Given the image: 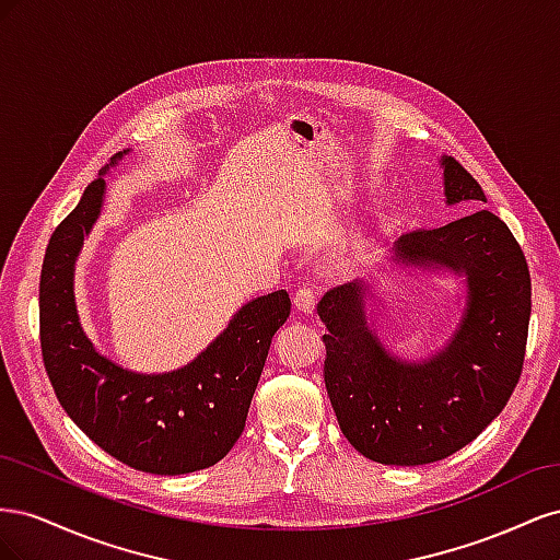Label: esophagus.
Returning a JSON list of instances; mask_svg holds the SVG:
<instances>
[{
    "instance_id": "esophagus-1",
    "label": "esophagus",
    "mask_w": 560,
    "mask_h": 560,
    "mask_svg": "<svg viewBox=\"0 0 560 560\" xmlns=\"http://www.w3.org/2000/svg\"><path fill=\"white\" fill-rule=\"evenodd\" d=\"M294 308L299 313H313V308H315V294H313V290H308V287H303V290H299L294 294Z\"/></svg>"
}]
</instances>
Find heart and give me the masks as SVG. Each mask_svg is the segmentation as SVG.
Returning <instances> with one entry per match:
<instances>
[{"instance_id":"b5f03b06","label":"heart","mask_w":560,"mask_h":560,"mask_svg":"<svg viewBox=\"0 0 560 560\" xmlns=\"http://www.w3.org/2000/svg\"><path fill=\"white\" fill-rule=\"evenodd\" d=\"M401 222V212L395 200H387L383 206H378L366 219V224L360 229V233L354 235L352 241L343 245V249L338 252L336 257V273L341 276H354L362 273L364 268H369L378 259V254L385 245V241L397 231Z\"/></svg>"}]
</instances>
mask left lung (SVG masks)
Returning <instances> with one entry per match:
<instances>
[{
  "label": "left lung",
  "instance_id": "left-lung-1",
  "mask_svg": "<svg viewBox=\"0 0 560 560\" xmlns=\"http://www.w3.org/2000/svg\"><path fill=\"white\" fill-rule=\"evenodd\" d=\"M439 163L448 206L486 202L460 163ZM395 254L401 268L463 278L465 308L444 348L422 362L389 352L369 322L374 294L364 282L334 287L317 313L327 327L325 385L341 432L369 460L413 467L474 442L510 401L528 341L530 273L512 231L488 210L406 233Z\"/></svg>",
  "mask_w": 560,
  "mask_h": 560
}]
</instances>
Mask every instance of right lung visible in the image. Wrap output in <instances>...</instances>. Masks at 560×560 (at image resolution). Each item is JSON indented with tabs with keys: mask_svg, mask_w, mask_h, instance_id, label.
Segmentation results:
<instances>
[{
	"mask_svg": "<svg viewBox=\"0 0 560 560\" xmlns=\"http://www.w3.org/2000/svg\"><path fill=\"white\" fill-rule=\"evenodd\" d=\"M105 165L46 247L39 280V334L50 385L77 428L118 463L149 474L212 467L245 430L270 341L290 317L284 290L252 299L186 366L138 374L95 350L74 299V266L105 202Z\"/></svg>",
	"mask_w": 560,
	"mask_h": 560,
	"instance_id": "right-lung-1",
	"label": "right lung"
}]
</instances>
